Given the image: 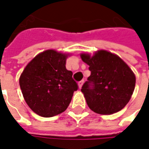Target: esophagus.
Wrapping results in <instances>:
<instances>
[{"mask_svg":"<svg viewBox=\"0 0 149 149\" xmlns=\"http://www.w3.org/2000/svg\"><path fill=\"white\" fill-rule=\"evenodd\" d=\"M83 84H84V81H81L80 82H79V83H78V84H79V88H81V87H82Z\"/></svg>","mask_w":149,"mask_h":149,"instance_id":"34e87169","label":"esophagus"}]
</instances>
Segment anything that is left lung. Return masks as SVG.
Here are the masks:
<instances>
[{"mask_svg":"<svg viewBox=\"0 0 149 149\" xmlns=\"http://www.w3.org/2000/svg\"><path fill=\"white\" fill-rule=\"evenodd\" d=\"M81 56L89 65L91 72L81 88L88 106L103 115L120 111L133 93L134 73L118 56L104 50L98 51L93 56L85 53Z\"/></svg>","mask_w":149,"mask_h":149,"instance_id":"left-lung-1","label":"left lung"}]
</instances>
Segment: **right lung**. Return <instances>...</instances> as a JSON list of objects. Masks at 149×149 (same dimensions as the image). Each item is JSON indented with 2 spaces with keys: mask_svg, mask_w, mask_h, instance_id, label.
<instances>
[{
  "mask_svg": "<svg viewBox=\"0 0 149 149\" xmlns=\"http://www.w3.org/2000/svg\"><path fill=\"white\" fill-rule=\"evenodd\" d=\"M67 55L46 50L36 56L20 77V87L31 109L51 117L66 110L78 84L65 67Z\"/></svg>",
  "mask_w": 149,
  "mask_h": 149,
  "instance_id": "obj_1",
  "label": "right lung"
}]
</instances>
